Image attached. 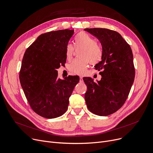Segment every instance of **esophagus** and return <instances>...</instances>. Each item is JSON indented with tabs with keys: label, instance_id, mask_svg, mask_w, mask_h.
<instances>
[{
	"label": "esophagus",
	"instance_id": "esophagus-1",
	"mask_svg": "<svg viewBox=\"0 0 153 153\" xmlns=\"http://www.w3.org/2000/svg\"><path fill=\"white\" fill-rule=\"evenodd\" d=\"M79 81H80V82H83V78L82 77H80Z\"/></svg>",
	"mask_w": 153,
	"mask_h": 153
}]
</instances>
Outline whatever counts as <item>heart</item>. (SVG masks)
Returning <instances> with one entry per match:
<instances>
[{"instance_id": "b5f03b06", "label": "heart", "mask_w": 153, "mask_h": 153, "mask_svg": "<svg viewBox=\"0 0 153 153\" xmlns=\"http://www.w3.org/2000/svg\"><path fill=\"white\" fill-rule=\"evenodd\" d=\"M75 48H82L80 53L82 59H76L69 66V71L72 74L82 76L87 71L90 62L92 65H96L102 59L103 52L101 48L96 43L94 38L84 32H81L76 35L74 38ZM74 48L71 44L66 46V56L68 60H71L74 54Z\"/></svg>"}]
</instances>
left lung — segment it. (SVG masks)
I'll list each match as a JSON object with an SVG mask.
<instances>
[{
  "mask_svg": "<svg viewBox=\"0 0 153 153\" xmlns=\"http://www.w3.org/2000/svg\"><path fill=\"white\" fill-rule=\"evenodd\" d=\"M97 38L102 46V61L95 69L102 78L95 82L84 77L87 87L85 100L88 109L99 116H107L121 108L134 82L135 70L130 45L118 32L107 28H85Z\"/></svg>",
  "mask_w": 153,
  "mask_h": 153,
  "instance_id": "1",
  "label": "left lung"
}]
</instances>
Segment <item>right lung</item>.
<instances>
[{"label": "right lung", "instance_id": "add662e5", "mask_svg": "<svg viewBox=\"0 0 153 153\" xmlns=\"http://www.w3.org/2000/svg\"><path fill=\"white\" fill-rule=\"evenodd\" d=\"M74 30H60L39 35L23 55L20 82L31 109L46 118L62 115L79 81L77 76L64 80L57 69L66 61V49Z\"/></svg>", "mask_w": 153, "mask_h": 153}]
</instances>
